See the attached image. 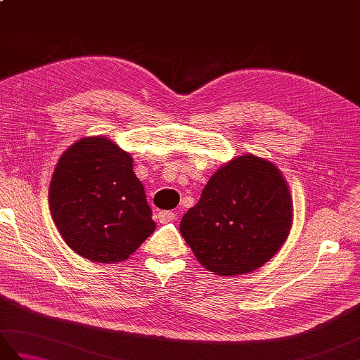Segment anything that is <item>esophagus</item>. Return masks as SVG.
Wrapping results in <instances>:
<instances>
[{
  "mask_svg": "<svg viewBox=\"0 0 360 360\" xmlns=\"http://www.w3.org/2000/svg\"><path fill=\"white\" fill-rule=\"evenodd\" d=\"M174 219V213L173 212H159L158 213V221L160 224H167V223H172Z\"/></svg>",
  "mask_w": 360,
  "mask_h": 360,
  "instance_id": "1",
  "label": "esophagus"
}]
</instances>
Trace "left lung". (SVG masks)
Here are the masks:
<instances>
[{
  "label": "left lung",
  "instance_id": "obj_1",
  "mask_svg": "<svg viewBox=\"0 0 360 360\" xmlns=\"http://www.w3.org/2000/svg\"><path fill=\"white\" fill-rule=\"evenodd\" d=\"M292 217V196L278 168L241 155L213 173L179 231L201 266L219 277H235L259 269L277 254Z\"/></svg>",
  "mask_w": 360,
  "mask_h": 360
}]
</instances>
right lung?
Returning a JSON list of instances; mask_svg holds the SVG:
<instances>
[{"mask_svg":"<svg viewBox=\"0 0 360 360\" xmlns=\"http://www.w3.org/2000/svg\"><path fill=\"white\" fill-rule=\"evenodd\" d=\"M49 209L68 246L96 263L124 262L156 229L131 155L103 136L83 137L60 156Z\"/></svg>","mask_w":360,"mask_h":360,"instance_id":"right-lung-1","label":"right lung"}]
</instances>
